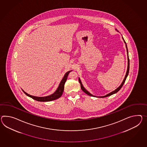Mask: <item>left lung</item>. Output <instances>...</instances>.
<instances>
[{
	"label": "left lung",
	"mask_w": 147,
	"mask_h": 147,
	"mask_svg": "<svg viewBox=\"0 0 147 147\" xmlns=\"http://www.w3.org/2000/svg\"><path fill=\"white\" fill-rule=\"evenodd\" d=\"M115 30H117L116 29H115ZM117 31L118 32L117 30ZM122 39H123V41H124V43L125 44L126 48V51H127V71H126V73L125 78H124V79L123 80V82H122V83H121V84L119 86H118V88H117V89H116L115 90H114L113 91H112V92H110L109 93H108L107 94H106V95H105V96H93V94H92L91 93H90L89 92L88 90H86V88L83 86L82 83L81 82V80H80V78H79V83H80V85H81V89L82 90V91L84 92H85V93L87 94L88 95H89L90 96H91V97H97V98H105V97L110 96H111L112 94H114L115 93H117V92H118V91L122 88V86H123V84H124L125 81L127 77V76H128L129 72V60L128 49H127V47L126 43L125 41V40L124 39V38H123V36H122Z\"/></svg>",
	"instance_id": "8db88e82"
}]
</instances>
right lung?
<instances>
[{
  "label": "right lung",
  "instance_id": "1",
  "mask_svg": "<svg viewBox=\"0 0 147 147\" xmlns=\"http://www.w3.org/2000/svg\"><path fill=\"white\" fill-rule=\"evenodd\" d=\"M72 71H69L67 72H66L64 76L63 77V78L61 80V82L59 83L58 87L57 88V90L55 91V92L51 94H50L49 96H46V97H36V96H31L30 94H29L28 93L25 92V91L22 90V91H23V92L25 93L26 96H28V97H30L31 98H32L34 100L38 101H41V102H46V101H53V100H56L58 99L61 96L63 92L64 91V84L66 80L67 79L68 74L70 72Z\"/></svg>",
  "mask_w": 147,
  "mask_h": 147
}]
</instances>
